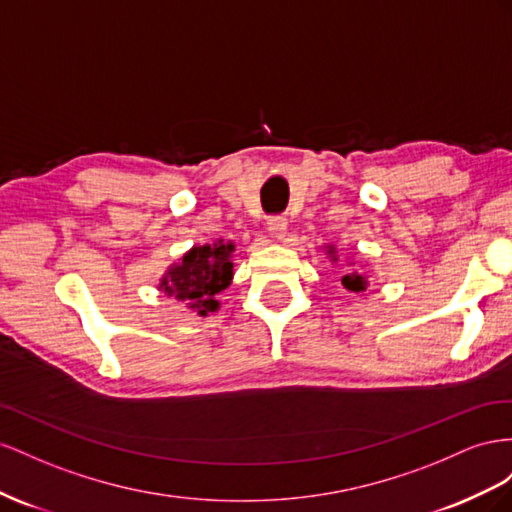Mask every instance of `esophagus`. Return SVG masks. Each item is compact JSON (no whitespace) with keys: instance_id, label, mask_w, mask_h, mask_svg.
Returning a JSON list of instances; mask_svg holds the SVG:
<instances>
[{"instance_id":"esophagus-1","label":"esophagus","mask_w":512,"mask_h":512,"mask_svg":"<svg viewBox=\"0 0 512 512\" xmlns=\"http://www.w3.org/2000/svg\"><path fill=\"white\" fill-rule=\"evenodd\" d=\"M268 231H270L272 238L285 240V236H287V218H283V216L270 218V221H268Z\"/></svg>"}]
</instances>
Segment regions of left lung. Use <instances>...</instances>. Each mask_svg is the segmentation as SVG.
<instances>
[{
	"instance_id": "1",
	"label": "left lung",
	"mask_w": 512,
	"mask_h": 512,
	"mask_svg": "<svg viewBox=\"0 0 512 512\" xmlns=\"http://www.w3.org/2000/svg\"><path fill=\"white\" fill-rule=\"evenodd\" d=\"M324 251H326V255L332 259V264H334V261H339L337 248H334V244H328V246L324 248ZM347 266H354V268L347 270V272L343 274L341 283H343V287L349 291V294L362 296L364 291H367V287H369V274L364 272L362 266H356V261H347ZM364 266H367V264H364Z\"/></svg>"
}]
</instances>
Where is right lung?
<instances>
[{
  "instance_id": "1",
  "label": "right lung",
  "mask_w": 512,
  "mask_h": 512,
  "mask_svg": "<svg viewBox=\"0 0 512 512\" xmlns=\"http://www.w3.org/2000/svg\"><path fill=\"white\" fill-rule=\"evenodd\" d=\"M233 253L236 244L218 238L214 244H195L165 270L158 289L167 298L184 302L199 317L221 309L216 296L233 281Z\"/></svg>"
}]
</instances>
